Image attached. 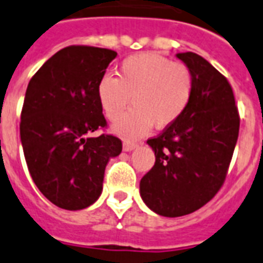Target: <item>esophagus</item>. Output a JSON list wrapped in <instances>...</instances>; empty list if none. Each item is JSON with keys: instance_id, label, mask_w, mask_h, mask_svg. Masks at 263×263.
I'll return each mask as SVG.
<instances>
[{"instance_id": "34e87169", "label": "esophagus", "mask_w": 263, "mask_h": 263, "mask_svg": "<svg viewBox=\"0 0 263 263\" xmlns=\"http://www.w3.org/2000/svg\"><path fill=\"white\" fill-rule=\"evenodd\" d=\"M137 148V144H132V142H123V151L125 152H132Z\"/></svg>"}]
</instances>
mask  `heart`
<instances>
[{"label": "heart", "instance_id": "b5f03b06", "mask_svg": "<svg viewBox=\"0 0 263 263\" xmlns=\"http://www.w3.org/2000/svg\"><path fill=\"white\" fill-rule=\"evenodd\" d=\"M193 95V77L188 67L156 53L126 58L118 78L105 74L97 83V100L105 117L115 121L130 104L134 108L112 125V132L127 140L176 123L188 108Z\"/></svg>", "mask_w": 263, "mask_h": 263}]
</instances>
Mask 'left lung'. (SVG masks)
I'll return each instance as SVG.
<instances>
[{
    "label": "left lung",
    "mask_w": 263,
    "mask_h": 263,
    "mask_svg": "<svg viewBox=\"0 0 263 263\" xmlns=\"http://www.w3.org/2000/svg\"><path fill=\"white\" fill-rule=\"evenodd\" d=\"M193 77L182 117L146 144L155 164L140 181L146 207L163 217L191 214L210 201L227 177L240 118L227 78L193 52L177 53Z\"/></svg>",
    "instance_id": "obj_1"
}]
</instances>
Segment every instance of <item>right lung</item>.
<instances>
[{"instance_id": "add662e5", "label": "right lung", "mask_w": 263, "mask_h": 263, "mask_svg": "<svg viewBox=\"0 0 263 263\" xmlns=\"http://www.w3.org/2000/svg\"><path fill=\"white\" fill-rule=\"evenodd\" d=\"M117 52L67 46L28 82L20 140L28 172L48 200L64 210H83L101 195L105 166L122 152L119 138L89 134L107 125L97 83Z\"/></svg>"}]
</instances>
